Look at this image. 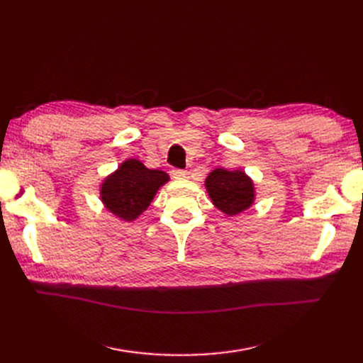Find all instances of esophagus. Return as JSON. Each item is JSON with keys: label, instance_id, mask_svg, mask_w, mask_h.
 Here are the masks:
<instances>
[{"label": "esophagus", "instance_id": "34e87169", "mask_svg": "<svg viewBox=\"0 0 363 363\" xmlns=\"http://www.w3.org/2000/svg\"><path fill=\"white\" fill-rule=\"evenodd\" d=\"M171 174L175 180H182L186 177V175H188V172H186L184 169H172Z\"/></svg>", "mask_w": 363, "mask_h": 363}]
</instances>
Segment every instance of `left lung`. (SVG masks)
Instances as JSON below:
<instances>
[{
	"mask_svg": "<svg viewBox=\"0 0 363 363\" xmlns=\"http://www.w3.org/2000/svg\"><path fill=\"white\" fill-rule=\"evenodd\" d=\"M206 189L212 203L228 216L244 212L255 201V184L239 169H213L206 179Z\"/></svg>",
	"mask_w": 363,
	"mask_h": 363,
	"instance_id": "left-lung-1",
	"label": "left lung"
}]
</instances>
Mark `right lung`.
Listing matches in <instances>:
<instances>
[{
    "instance_id": "obj_1",
    "label": "right lung",
    "mask_w": 363,
    "mask_h": 363,
    "mask_svg": "<svg viewBox=\"0 0 363 363\" xmlns=\"http://www.w3.org/2000/svg\"><path fill=\"white\" fill-rule=\"evenodd\" d=\"M168 180L167 172L148 169L142 162L128 159L101 184V201L118 218L135 221Z\"/></svg>"
}]
</instances>
